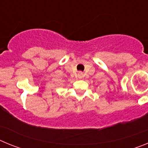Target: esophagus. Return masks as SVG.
I'll return each mask as SVG.
<instances>
[{"label": "esophagus", "instance_id": "obj_1", "mask_svg": "<svg viewBox=\"0 0 148 148\" xmlns=\"http://www.w3.org/2000/svg\"><path fill=\"white\" fill-rule=\"evenodd\" d=\"M78 76L79 78H82V77H83V73H81V72H79V73H78Z\"/></svg>", "mask_w": 148, "mask_h": 148}]
</instances>
